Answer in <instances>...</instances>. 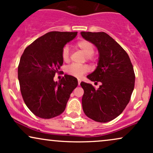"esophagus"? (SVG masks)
Listing matches in <instances>:
<instances>
[{
	"mask_svg": "<svg viewBox=\"0 0 153 153\" xmlns=\"http://www.w3.org/2000/svg\"><path fill=\"white\" fill-rule=\"evenodd\" d=\"M78 85H80V82H81V80H80V79H78Z\"/></svg>",
	"mask_w": 153,
	"mask_h": 153,
	"instance_id": "34e87169",
	"label": "esophagus"
}]
</instances>
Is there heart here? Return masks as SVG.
I'll list each match as a JSON object with an SVG mask.
<instances>
[{
    "mask_svg": "<svg viewBox=\"0 0 153 153\" xmlns=\"http://www.w3.org/2000/svg\"><path fill=\"white\" fill-rule=\"evenodd\" d=\"M77 47H78L85 53L86 56L91 57L94 53L95 49L93 45L87 40H80L77 43ZM62 58L63 61H68L69 60V48L68 46H65L62 51ZM88 68L85 65H79L76 64H72L66 68V72L72 76L80 78L84 73L88 72Z\"/></svg>",
    "mask_w": 153,
    "mask_h": 153,
    "instance_id": "obj_1",
    "label": "heart"
}]
</instances>
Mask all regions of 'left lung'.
Listing matches in <instances>:
<instances>
[{"label":"left lung","mask_w":153,"mask_h":153,"mask_svg":"<svg viewBox=\"0 0 153 153\" xmlns=\"http://www.w3.org/2000/svg\"><path fill=\"white\" fill-rule=\"evenodd\" d=\"M80 34L99 53L96 68L87 78L102 83L95 89L91 84L81 82L82 110L96 122H109L119 116L129 102L135 85L133 67L128 53L109 35L104 32Z\"/></svg>","instance_id":"obj_1"}]
</instances>
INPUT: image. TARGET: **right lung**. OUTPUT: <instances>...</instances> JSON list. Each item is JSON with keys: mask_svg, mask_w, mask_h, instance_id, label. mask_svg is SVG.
Masks as SVG:
<instances>
[{"mask_svg": "<svg viewBox=\"0 0 153 153\" xmlns=\"http://www.w3.org/2000/svg\"><path fill=\"white\" fill-rule=\"evenodd\" d=\"M77 34L49 32L27 46L22 55L18 68L22 96L28 109L40 118L60 115L78 86V80L72 75H65L58 82L53 80L63 63L62 49Z\"/></svg>", "mask_w": 153, "mask_h": 153, "instance_id": "obj_1", "label": "right lung"}]
</instances>
